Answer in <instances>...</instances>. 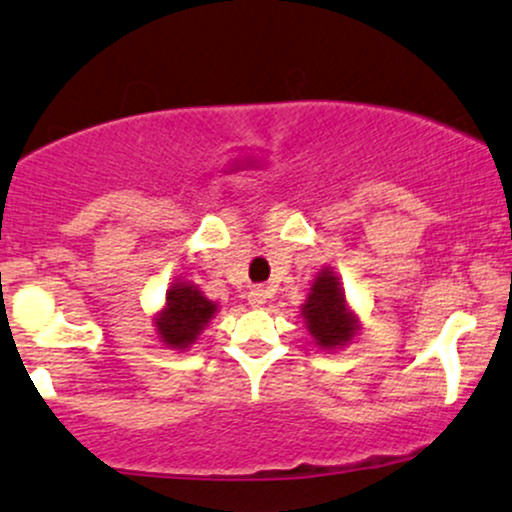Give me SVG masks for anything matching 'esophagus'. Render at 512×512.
Segmentation results:
<instances>
[{
    "label": "esophagus",
    "mask_w": 512,
    "mask_h": 512,
    "mask_svg": "<svg viewBox=\"0 0 512 512\" xmlns=\"http://www.w3.org/2000/svg\"><path fill=\"white\" fill-rule=\"evenodd\" d=\"M266 302H268L266 287H254V290L249 292V306H254V309H261Z\"/></svg>",
    "instance_id": "1"
}]
</instances>
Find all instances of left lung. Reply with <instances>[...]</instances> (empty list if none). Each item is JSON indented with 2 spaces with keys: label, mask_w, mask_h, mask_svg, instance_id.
I'll list each match as a JSON object with an SVG mask.
<instances>
[{
  "label": "left lung",
  "mask_w": 512,
  "mask_h": 512,
  "mask_svg": "<svg viewBox=\"0 0 512 512\" xmlns=\"http://www.w3.org/2000/svg\"><path fill=\"white\" fill-rule=\"evenodd\" d=\"M302 318L314 345L326 352L350 345L359 335V316L347 304L340 275L328 266L318 270L311 282L302 304Z\"/></svg>",
  "instance_id": "left-lung-1"
}]
</instances>
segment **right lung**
Returning <instances> with one entry per match:
<instances>
[{"instance_id": "add662e5", "label": "right lung", "mask_w": 512, "mask_h": 512, "mask_svg": "<svg viewBox=\"0 0 512 512\" xmlns=\"http://www.w3.org/2000/svg\"><path fill=\"white\" fill-rule=\"evenodd\" d=\"M218 302L208 299L191 280L172 282L165 304L153 316L155 335L170 350H186L218 314Z\"/></svg>"}]
</instances>
